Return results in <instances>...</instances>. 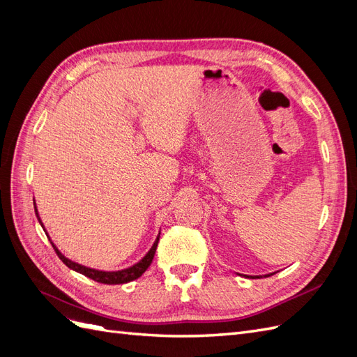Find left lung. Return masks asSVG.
<instances>
[{
	"instance_id": "1",
	"label": "left lung",
	"mask_w": 357,
	"mask_h": 357,
	"mask_svg": "<svg viewBox=\"0 0 357 357\" xmlns=\"http://www.w3.org/2000/svg\"><path fill=\"white\" fill-rule=\"evenodd\" d=\"M238 275H241V274H238ZM269 275H274V273H271V274H265L264 277H269ZM245 278H262V275H244Z\"/></svg>"
}]
</instances>
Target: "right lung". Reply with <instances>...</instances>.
<instances>
[{
    "instance_id": "add662e5",
    "label": "right lung",
    "mask_w": 357,
    "mask_h": 357,
    "mask_svg": "<svg viewBox=\"0 0 357 357\" xmlns=\"http://www.w3.org/2000/svg\"><path fill=\"white\" fill-rule=\"evenodd\" d=\"M34 210H36V214H37V219L40 222V225L43 226V222L40 219V214H38V210H37V205H36V199H34ZM43 229H45V226H43ZM46 232V229H45ZM47 235V232H46ZM159 236H160V231L156 236V240L153 243V245L150 247V250L144 255L143 259H139V261L137 264H134L132 266L129 268H125V269H119V271H101V269H95V268H89V266H84V265H80L77 262H73L71 259L63 256L59 248L53 244V241L50 240V236L47 235V238L50 241V244L53 245V248H55V252L58 255V257L61 259V261L66 264L70 269H73V271L75 273H80L83 275H86L88 278H92L93 282H98V283H104V284H123V283H129L132 282V280H137L138 277H142L146 269L150 266V264H152L153 257H155V253H156V247H158V243H159Z\"/></svg>"
}]
</instances>
